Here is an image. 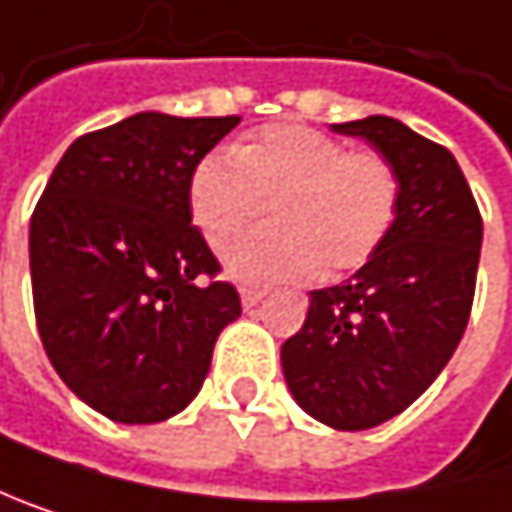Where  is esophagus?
<instances>
[{
	"label": "esophagus",
	"mask_w": 512,
	"mask_h": 512,
	"mask_svg": "<svg viewBox=\"0 0 512 512\" xmlns=\"http://www.w3.org/2000/svg\"><path fill=\"white\" fill-rule=\"evenodd\" d=\"M265 298V289H241V304H244V310H250V307H256L259 301Z\"/></svg>",
	"instance_id": "esophagus-1"
}]
</instances>
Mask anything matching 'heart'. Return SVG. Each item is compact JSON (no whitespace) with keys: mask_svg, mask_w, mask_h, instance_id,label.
I'll list each match as a JSON object with an SVG mask.
<instances>
[{"mask_svg":"<svg viewBox=\"0 0 512 512\" xmlns=\"http://www.w3.org/2000/svg\"><path fill=\"white\" fill-rule=\"evenodd\" d=\"M190 217L211 247H226L265 211L277 226L229 247L238 280L343 277L361 271L393 232L399 178L373 151L307 125H268L235 148L205 154L187 181Z\"/></svg>","mask_w":512,"mask_h":512,"instance_id":"b5f03b06","label":"heart"}]
</instances>
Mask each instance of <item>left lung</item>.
<instances>
[{
  "instance_id": "obj_1",
  "label": "left lung",
  "mask_w": 512,
  "mask_h": 512,
  "mask_svg": "<svg viewBox=\"0 0 512 512\" xmlns=\"http://www.w3.org/2000/svg\"><path fill=\"white\" fill-rule=\"evenodd\" d=\"M334 130L367 139L393 166L399 214L361 271L310 292L280 358L310 417L358 432L405 411L453 358L474 304L483 217L444 145L387 116Z\"/></svg>"
}]
</instances>
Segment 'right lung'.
<instances>
[{
  "mask_svg": "<svg viewBox=\"0 0 512 512\" xmlns=\"http://www.w3.org/2000/svg\"><path fill=\"white\" fill-rule=\"evenodd\" d=\"M238 122L136 113L83 133L35 205L29 268L44 352L116 423L187 408L220 331L241 316L187 205L193 166Z\"/></svg>",
  "mask_w": 512,
  "mask_h": 512,
  "instance_id": "obj_1",
  "label": "right lung"
}]
</instances>
